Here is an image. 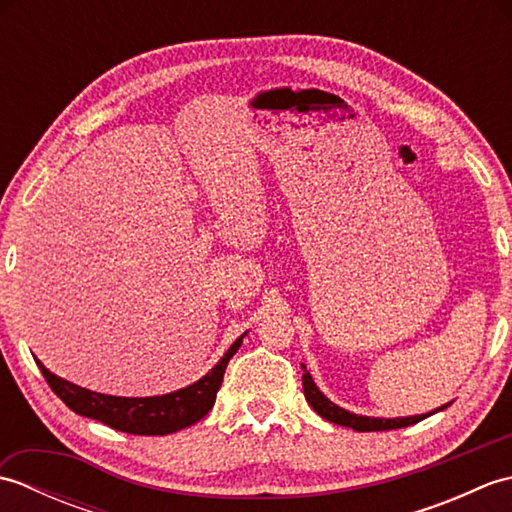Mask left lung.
I'll use <instances>...</instances> for the list:
<instances>
[{
	"label": "left lung",
	"mask_w": 512,
	"mask_h": 512,
	"mask_svg": "<svg viewBox=\"0 0 512 512\" xmlns=\"http://www.w3.org/2000/svg\"><path fill=\"white\" fill-rule=\"evenodd\" d=\"M303 367V394H306V400L310 402V407L319 413L321 418H325L328 422L334 424H341V427H350L354 431H389V429H402V427H409V424H416L424 418L433 416V413H438L442 409H447L451 402L447 405H442L438 409H433L429 413H420V416H407V418H369V416H358V413L347 411L339 405H334V402L323 396L319 387L314 385V380L310 376V372L306 369V365L301 363Z\"/></svg>",
	"instance_id": "obj_1"
}]
</instances>
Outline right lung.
I'll return each instance as SVG.
<instances>
[{"label":"right lung","instance_id":"right-lung-1","mask_svg":"<svg viewBox=\"0 0 512 512\" xmlns=\"http://www.w3.org/2000/svg\"><path fill=\"white\" fill-rule=\"evenodd\" d=\"M244 336L246 332L228 347V352L217 361V365L209 369L200 380L162 396H107L99 394V391H90L74 385L65 378H59L57 374H52L50 369L43 367L41 361H37V365L54 394H57L74 413H79V416L99 420L107 424V427L134 433V436H167V433H176L180 429L191 427V424L202 420L206 413L211 411V407L215 405L217 389L222 385L224 369L233 358V354L239 350Z\"/></svg>","mask_w":512,"mask_h":512}]
</instances>
